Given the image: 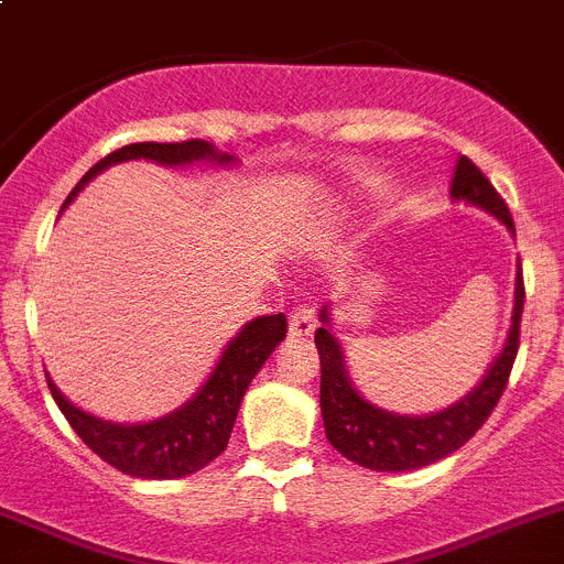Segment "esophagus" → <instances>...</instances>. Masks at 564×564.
Returning a JSON list of instances; mask_svg holds the SVG:
<instances>
[{
	"label": "esophagus",
	"mask_w": 564,
	"mask_h": 564,
	"mask_svg": "<svg viewBox=\"0 0 564 564\" xmlns=\"http://www.w3.org/2000/svg\"><path fill=\"white\" fill-rule=\"evenodd\" d=\"M314 332V312L308 306H294L289 314V337L306 339Z\"/></svg>",
	"instance_id": "obj_1"
}]
</instances>
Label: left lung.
Returning <instances> with one entry per match:
<instances>
[{"label":"left lung","instance_id":"1","mask_svg":"<svg viewBox=\"0 0 564 564\" xmlns=\"http://www.w3.org/2000/svg\"><path fill=\"white\" fill-rule=\"evenodd\" d=\"M449 196L455 202L486 210L503 221L506 230L514 236V221L506 202L480 174L478 165L466 156L458 160ZM522 297H525V286H522V267L517 261L514 308H511V326L503 348L469 393L460 395L449 408L427 415H402L368 402L348 377L343 345L332 332V312L328 306L319 308V328L314 332V345L319 354V410H323L326 438L332 441L334 449L373 471L421 469L460 449L489 419L509 382L517 345H520Z\"/></svg>","mask_w":564,"mask_h":564}]
</instances>
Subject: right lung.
Masks as SVG:
<instances>
[{
  "instance_id": "obj_1",
  "label": "right lung",
  "mask_w": 564,
  "mask_h": 564,
  "mask_svg": "<svg viewBox=\"0 0 564 564\" xmlns=\"http://www.w3.org/2000/svg\"><path fill=\"white\" fill-rule=\"evenodd\" d=\"M129 160L156 162V165H169V169H185V165H196V162L232 169L238 162L236 156L219 151L207 140L131 143L111 151L98 165L86 171L84 180L67 196L64 207L95 176L104 174L111 165H118V162ZM283 337H286V317L283 314H267V317L250 319L225 345L219 362L213 365L210 377L205 379V384L182 408L171 410V413L160 415V419L137 421V424H120V421H106L86 413V410L75 408L67 395L61 393L58 384L50 379V373L47 382L61 413L67 415L73 430L80 435V441L95 455H100L106 464L126 471L131 478L174 480L205 469L210 460H216L225 453L247 388H250L258 370L263 368V362L270 359V354L283 343Z\"/></svg>"
}]
</instances>
